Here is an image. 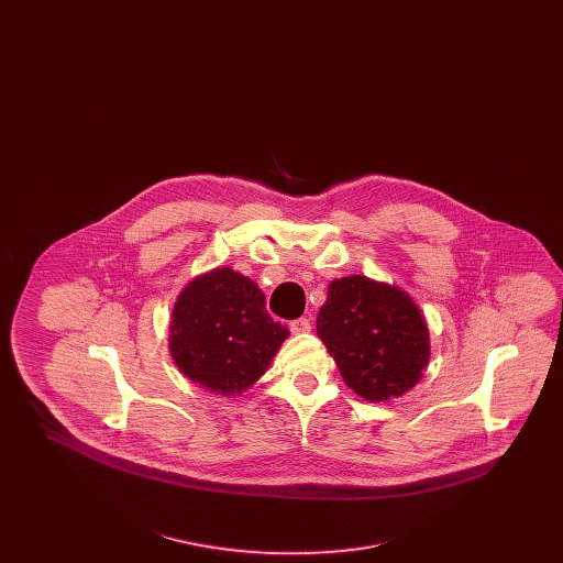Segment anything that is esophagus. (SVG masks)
Here are the masks:
<instances>
[{
    "instance_id": "34e87169",
    "label": "esophagus",
    "mask_w": 563,
    "mask_h": 563,
    "mask_svg": "<svg viewBox=\"0 0 563 563\" xmlns=\"http://www.w3.org/2000/svg\"><path fill=\"white\" fill-rule=\"evenodd\" d=\"M289 329L294 333H308L312 329V322H310V319L301 317V319H295V321L289 322Z\"/></svg>"
}]
</instances>
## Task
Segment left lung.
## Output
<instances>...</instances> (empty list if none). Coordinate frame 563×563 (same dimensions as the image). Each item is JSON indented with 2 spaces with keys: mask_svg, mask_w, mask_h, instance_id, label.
I'll list each match as a JSON object with an SVG mask.
<instances>
[{
  "mask_svg": "<svg viewBox=\"0 0 563 563\" xmlns=\"http://www.w3.org/2000/svg\"><path fill=\"white\" fill-rule=\"evenodd\" d=\"M317 333L349 388L367 401L407 393L429 365V329L418 306L401 289L365 276L329 285Z\"/></svg>",
  "mask_w": 563,
  "mask_h": 563,
  "instance_id": "8db88e82",
  "label": "left lung"
}]
</instances>
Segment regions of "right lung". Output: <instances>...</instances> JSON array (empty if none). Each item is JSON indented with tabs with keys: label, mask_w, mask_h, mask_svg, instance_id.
Segmentation results:
<instances>
[{
	"label": "right lung",
	"mask_w": 563,
	"mask_h": 563,
	"mask_svg": "<svg viewBox=\"0 0 563 563\" xmlns=\"http://www.w3.org/2000/svg\"><path fill=\"white\" fill-rule=\"evenodd\" d=\"M287 335L289 329L269 317L266 297L253 280L219 268L177 297L170 354L191 382L234 395L264 375Z\"/></svg>",
	"instance_id": "add662e5"
}]
</instances>
